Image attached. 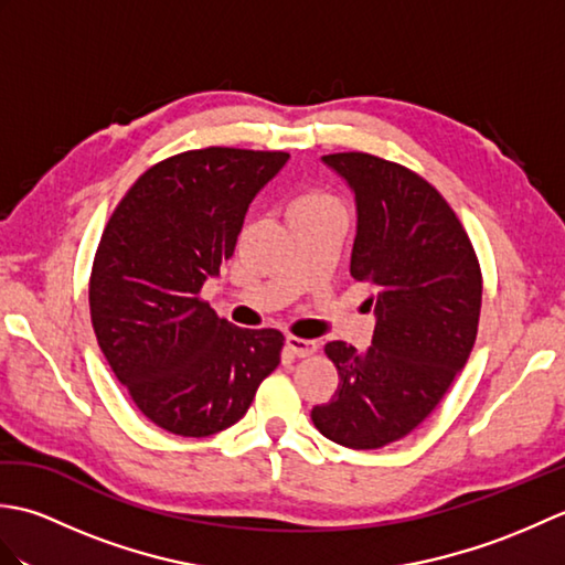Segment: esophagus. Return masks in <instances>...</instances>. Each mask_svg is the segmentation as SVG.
Wrapping results in <instances>:
<instances>
[{"mask_svg": "<svg viewBox=\"0 0 565 565\" xmlns=\"http://www.w3.org/2000/svg\"><path fill=\"white\" fill-rule=\"evenodd\" d=\"M286 350L294 352L296 356H310L318 352V344L313 340H303V338H296V334H289V338H286Z\"/></svg>", "mask_w": 565, "mask_h": 565, "instance_id": "1", "label": "esophagus"}]
</instances>
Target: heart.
Wrapping results in <instances>:
<instances>
[{
  "label": "heart",
  "mask_w": 565,
  "mask_h": 565,
  "mask_svg": "<svg viewBox=\"0 0 565 565\" xmlns=\"http://www.w3.org/2000/svg\"><path fill=\"white\" fill-rule=\"evenodd\" d=\"M330 203H334V199L330 194H326V191H318V189H308L303 191V194H298L291 203L289 209V215L294 213H306V211H316V209H326L330 206Z\"/></svg>",
  "instance_id": "b5f03b06"
}]
</instances>
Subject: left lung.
Returning a JSON list of instances; mask_svg holds the SVG:
<instances>
[{"label": "left lung", "mask_w": 565, "mask_h": 565, "mask_svg": "<svg viewBox=\"0 0 565 565\" xmlns=\"http://www.w3.org/2000/svg\"><path fill=\"white\" fill-rule=\"evenodd\" d=\"M356 196L352 276L374 298L366 352L328 342L338 391L310 411L322 437L381 449L425 423L473 350L483 274L459 215L425 177L371 152L326 154Z\"/></svg>", "instance_id": "obj_1"}]
</instances>
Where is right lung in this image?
Wrapping results in <instances>:
<instances>
[{
    "mask_svg": "<svg viewBox=\"0 0 565 565\" xmlns=\"http://www.w3.org/2000/svg\"><path fill=\"white\" fill-rule=\"evenodd\" d=\"M284 150L201 148L142 172L106 223L89 276V313L130 401L179 437H209L247 413L281 362L284 334L218 318L203 281L233 257L249 201Z\"/></svg>",
    "mask_w": 565,
    "mask_h": 565,
    "instance_id": "1",
    "label": "right lung"
}]
</instances>
